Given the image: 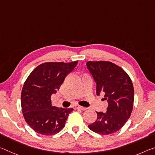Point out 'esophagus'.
<instances>
[{
	"label": "esophagus",
	"mask_w": 155,
	"mask_h": 155,
	"mask_svg": "<svg viewBox=\"0 0 155 155\" xmlns=\"http://www.w3.org/2000/svg\"><path fill=\"white\" fill-rule=\"evenodd\" d=\"M74 107H75V109H80V110H85L87 109L86 107L81 106V105H74Z\"/></svg>",
	"instance_id": "obj_1"
}]
</instances>
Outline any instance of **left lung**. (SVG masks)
<instances>
[{
  "mask_svg": "<svg viewBox=\"0 0 155 155\" xmlns=\"http://www.w3.org/2000/svg\"><path fill=\"white\" fill-rule=\"evenodd\" d=\"M87 68L97 83V94L104 92L108 105L105 113H97V119L88 126L102 135L114 133L124 126L133 108L134 87L128 74L109 61H88Z\"/></svg>",
  "mask_w": 155,
  "mask_h": 155,
  "instance_id": "8db88e82",
  "label": "left lung"
}]
</instances>
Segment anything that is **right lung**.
<instances>
[{
  "label": "right lung",
  "instance_id": "right-lung-1",
  "mask_svg": "<svg viewBox=\"0 0 155 155\" xmlns=\"http://www.w3.org/2000/svg\"><path fill=\"white\" fill-rule=\"evenodd\" d=\"M77 63L78 61L44 63L26 79L21 92L22 112L27 124L37 133L54 135L64 127L73 109L52 106L51 96L57 92L66 76Z\"/></svg>",
  "mask_w": 155,
  "mask_h": 155
}]
</instances>
